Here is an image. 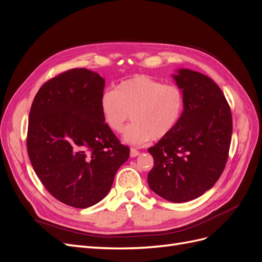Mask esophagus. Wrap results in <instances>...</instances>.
Masks as SVG:
<instances>
[{"label":"esophagus","instance_id":"esophagus-1","mask_svg":"<svg viewBox=\"0 0 262 262\" xmlns=\"http://www.w3.org/2000/svg\"><path fill=\"white\" fill-rule=\"evenodd\" d=\"M139 154H140V152H139V150H138L137 148L131 147V149H130V156H131V157H136V156H138Z\"/></svg>","mask_w":262,"mask_h":262}]
</instances>
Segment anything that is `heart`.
Instances as JSON below:
<instances>
[{"instance_id":"obj_1","label":"heart","mask_w":262,"mask_h":262,"mask_svg":"<svg viewBox=\"0 0 262 262\" xmlns=\"http://www.w3.org/2000/svg\"><path fill=\"white\" fill-rule=\"evenodd\" d=\"M185 94L178 85L165 84L147 75H136L106 91L100 98V110L107 128L121 133L128 120L124 142L143 145L170 134L184 114Z\"/></svg>"}]
</instances>
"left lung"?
Listing matches in <instances>:
<instances>
[{
    "mask_svg": "<svg viewBox=\"0 0 262 262\" xmlns=\"http://www.w3.org/2000/svg\"><path fill=\"white\" fill-rule=\"evenodd\" d=\"M173 78L185 94L179 123L148 148L154 166L149 188L170 202L193 200L211 189L223 172L233 131L223 92L210 77L188 69Z\"/></svg>",
    "mask_w": 262,
    "mask_h": 262,
    "instance_id": "1",
    "label": "left lung"
}]
</instances>
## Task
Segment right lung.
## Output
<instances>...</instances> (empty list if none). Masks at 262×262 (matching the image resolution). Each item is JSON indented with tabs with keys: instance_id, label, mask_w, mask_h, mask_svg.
I'll return each mask as SVG.
<instances>
[{
	"instance_id": "add662e5",
	"label": "right lung",
	"mask_w": 262,
	"mask_h": 262,
	"mask_svg": "<svg viewBox=\"0 0 262 262\" xmlns=\"http://www.w3.org/2000/svg\"><path fill=\"white\" fill-rule=\"evenodd\" d=\"M104 87L98 73L72 69L46 82L30 108V163L45 188L73 208L104 199L130 155L102 119Z\"/></svg>"
}]
</instances>
